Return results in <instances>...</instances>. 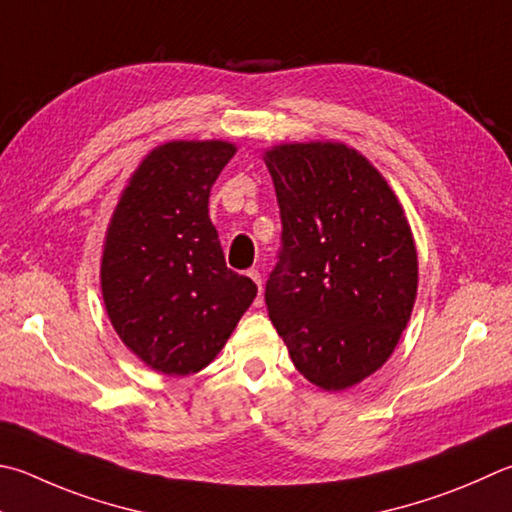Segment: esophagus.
Returning <instances> with one entry per match:
<instances>
[{"label": "esophagus", "instance_id": "esophagus-1", "mask_svg": "<svg viewBox=\"0 0 512 512\" xmlns=\"http://www.w3.org/2000/svg\"><path fill=\"white\" fill-rule=\"evenodd\" d=\"M246 275L257 284V291H259V295H262V273H259L257 268H250V271H248Z\"/></svg>", "mask_w": 512, "mask_h": 512}]
</instances>
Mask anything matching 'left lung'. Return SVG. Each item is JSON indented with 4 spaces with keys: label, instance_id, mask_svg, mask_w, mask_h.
Segmentation results:
<instances>
[{
    "label": "left lung",
    "instance_id": "obj_1",
    "mask_svg": "<svg viewBox=\"0 0 512 512\" xmlns=\"http://www.w3.org/2000/svg\"><path fill=\"white\" fill-rule=\"evenodd\" d=\"M264 161L282 219L268 315L304 378L347 389L383 367L412 315L410 224L380 172L347 145H280Z\"/></svg>",
    "mask_w": 512,
    "mask_h": 512
}]
</instances>
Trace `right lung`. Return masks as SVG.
<instances>
[{
    "label": "right lung",
    "mask_w": 512,
    "mask_h": 512,
    "mask_svg": "<svg viewBox=\"0 0 512 512\" xmlns=\"http://www.w3.org/2000/svg\"><path fill=\"white\" fill-rule=\"evenodd\" d=\"M235 156L221 141H174L147 156L118 201L102 253V297L120 340L152 369L197 374L255 300L230 271L208 215Z\"/></svg>",
    "instance_id": "add662e5"
}]
</instances>
